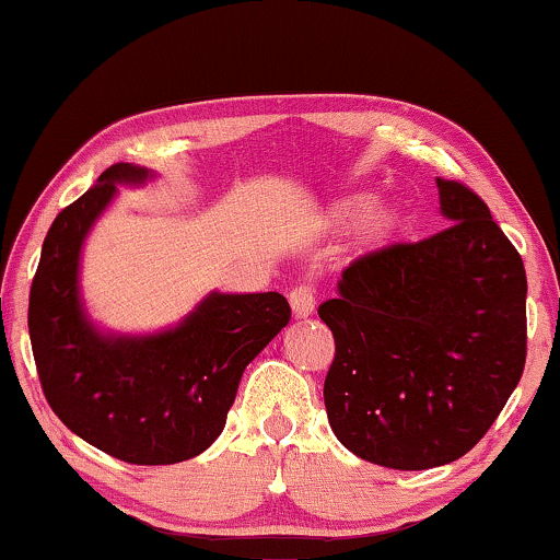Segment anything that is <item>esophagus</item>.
<instances>
[{
    "label": "esophagus",
    "mask_w": 560,
    "mask_h": 560,
    "mask_svg": "<svg viewBox=\"0 0 560 560\" xmlns=\"http://www.w3.org/2000/svg\"><path fill=\"white\" fill-rule=\"evenodd\" d=\"M290 308L298 318H305L311 316L313 308H316V288L313 285H295L290 290Z\"/></svg>",
    "instance_id": "esophagus-1"
}]
</instances>
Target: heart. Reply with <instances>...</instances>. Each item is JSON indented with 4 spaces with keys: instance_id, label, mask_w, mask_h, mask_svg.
<instances>
[{
    "instance_id": "obj_1",
    "label": "heart",
    "mask_w": 560,
    "mask_h": 560,
    "mask_svg": "<svg viewBox=\"0 0 560 560\" xmlns=\"http://www.w3.org/2000/svg\"><path fill=\"white\" fill-rule=\"evenodd\" d=\"M357 209H359V206L351 203V201L341 203L339 206V217H351V213H354ZM387 224H389V213H380V217L374 219V229H377V232H380V229H385Z\"/></svg>"
}]
</instances>
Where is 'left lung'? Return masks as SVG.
Segmentation results:
<instances>
[{
  "instance_id": "8db88e82",
  "label": "left lung",
  "mask_w": 560,
  "mask_h": 560,
  "mask_svg": "<svg viewBox=\"0 0 560 560\" xmlns=\"http://www.w3.org/2000/svg\"><path fill=\"white\" fill-rule=\"evenodd\" d=\"M439 194L454 224L366 252L318 308L336 343L324 382L336 439L400 471L477 446L527 357L523 257L469 186L439 178Z\"/></svg>"
}]
</instances>
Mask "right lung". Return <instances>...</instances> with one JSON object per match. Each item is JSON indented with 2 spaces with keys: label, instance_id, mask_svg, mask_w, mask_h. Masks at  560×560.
Returning <instances> with one entry per match:
<instances>
[{
  "label": "right lung",
  "instance_id": "right-lung-1",
  "mask_svg": "<svg viewBox=\"0 0 560 560\" xmlns=\"http://www.w3.org/2000/svg\"><path fill=\"white\" fill-rule=\"evenodd\" d=\"M148 171L117 163L45 234L30 285L27 328L43 395L75 435L137 466L194 458L224 431L242 372L290 320L280 293L221 295L173 331L148 339L98 336L75 290L79 249L117 183Z\"/></svg>",
  "mask_w": 560,
  "mask_h": 560
}]
</instances>
